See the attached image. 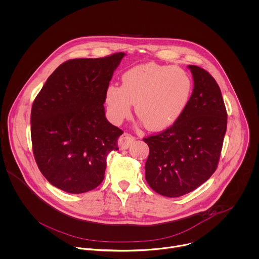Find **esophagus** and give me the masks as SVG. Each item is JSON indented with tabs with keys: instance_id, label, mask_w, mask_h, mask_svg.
<instances>
[{
	"instance_id": "esophagus-1",
	"label": "esophagus",
	"mask_w": 259,
	"mask_h": 259,
	"mask_svg": "<svg viewBox=\"0 0 259 259\" xmlns=\"http://www.w3.org/2000/svg\"><path fill=\"white\" fill-rule=\"evenodd\" d=\"M134 136L130 133H123L121 137L119 138V146L121 149H126L129 147V145L134 141Z\"/></svg>"
}]
</instances>
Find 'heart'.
<instances>
[{
    "label": "heart",
    "mask_w": 259,
    "mask_h": 259,
    "mask_svg": "<svg viewBox=\"0 0 259 259\" xmlns=\"http://www.w3.org/2000/svg\"><path fill=\"white\" fill-rule=\"evenodd\" d=\"M192 92L189 73L177 65L147 63L122 75V85L110 84L106 103L115 123L129 116L133 103L136 114L151 130L171 126L183 114Z\"/></svg>",
    "instance_id": "heart-1"
}]
</instances>
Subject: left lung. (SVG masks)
<instances>
[{
    "mask_svg": "<svg viewBox=\"0 0 259 259\" xmlns=\"http://www.w3.org/2000/svg\"><path fill=\"white\" fill-rule=\"evenodd\" d=\"M195 87L180 118L167 129L143 138L149 147L145 179L157 194L184 196L210 179L218 167L227 130V111L215 78L189 65Z\"/></svg>",
    "mask_w": 259,
    "mask_h": 259,
    "instance_id": "1",
    "label": "left lung"
}]
</instances>
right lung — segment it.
<instances>
[{
    "instance_id": "right-lung-1",
    "label": "right lung",
    "mask_w": 259,
    "mask_h": 259,
    "mask_svg": "<svg viewBox=\"0 0 259 259\" xmlns=\"http://www.w3.org/2000/svg\"><path fill=\"white\" fill-rule=\"evenodd\" d=\"M123 52L61 63L47 78L31 110L35 161L44 178L70 194L96 189L107 155L118 150L123 131L105 117L104 103Z\"/></svg>"
}]
</instances>
